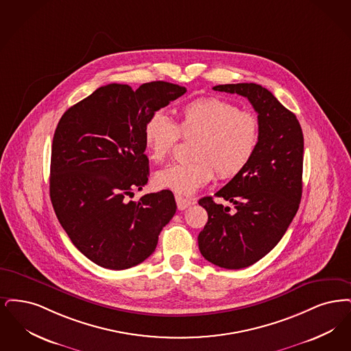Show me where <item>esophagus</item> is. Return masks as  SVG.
<instances>
[{
  "label": "esophagus",
  "instance_id": "obj_1",
  "mask_svg": "<svg viewBox=\"0 0 351 351\" xmlns=\"http://www.w3.org/2000/svg\"><path fill=\"white\" fill-rule=\"evenodd\" d=\"M176 202H177V207H178V210H186L187 207H190L191 204H193V200H190V199L183 198V197H180V195H176Z\"/></svg>",
  "mask_w": 351,
  "mask_h": 351
}]
</instances>
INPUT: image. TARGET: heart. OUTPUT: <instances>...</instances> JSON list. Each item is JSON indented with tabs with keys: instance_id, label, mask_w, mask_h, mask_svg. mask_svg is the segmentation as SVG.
<instances>
[{
	"instance_id": "1",
	"label": "heart",
	"mask_w": 351,
	"mask_h": 351,
	"mask_svg": "<svg viewBox=\"0 0 351 351\" xmlns=\"http://www.w3.org/2000/svg\"><path fill=\"white\" fill-rule=\"evenodd\" d=\"M180 136L193 138L191 160L160 170L154 184L189 197L210 182L215 173L226 180L247 167L258 145V119L221 98L202 97L180 110L177 124L158 111L144 125V141L156 162L168 160Z\"/></svg>"
}]
</instances>
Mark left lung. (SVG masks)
I'll return each mask as SVG.
<instances>
[{"mask_svg":"<svg viewBox=\"0 0 351 351\" xmlns=\"http://www.w3.org/2000/svg\"><path fill=\"white\" fill-rule=\"evenodd\" d=\"M249 99L258 114V145L247 167L215 195L204 197L208 221L199 233L202 256L216 266L237 270L265 257L280 241L299 210L303 190L304 137L295 114L257 84L213 88Z\"/></svg>","mask_w":351,"mask_h":351,"instance_id":"1","label":"left lung"}]
</instances>
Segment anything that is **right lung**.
Here are the masks:
<instances>
[{"instance_id": "1", "label": "right lung", "mask_w": 351, "mask_h": 351, "mask_svg": "<svg viewBox=\"0 0 351 351\" xmlns=\"http://www.w3.org/2000/svg\"><path fill=\"white\" fill-rule=\"evenodd\" d=\"M186 93L153 81L132 90L122 84L98 88L69 107L56 127L49 197L61 227L94 263L124 270L148 258L176 214L170 190L128 200L149 176L144 125Z\"/></svg>"}]
</instances>
